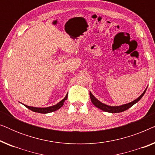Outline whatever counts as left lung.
Masks as SVG:
<instances>
[{"instance_id":"left-lung-1","label":"left lung","mask_w":155,"mask_h":155,"mask_svg":"<svg viewBox=\"0 0 155 155\" xmlns=\"http://www.w3.org/2000/svg\"><path fill=\"white\" fill-rule=\"evenodd\" d=\"M147 88H146L145 90L143 92V94H142L138 98L135 99L134 101H131L130 103L125 104H123L120 106H116V107H112V106H109V105L105 104L104 103H101L100 101H99L98 99H97L96 97H95L94 95L91 93V92H90V99L92 104L95 106V107L98 108V109H100L104 111L109 112V113H120V112L126 111L127 109H128L129 108H130L132 106L134 105L135 104H136L137 101H139L140 99L142 97H143V95L145 94L146 90H147Z\"/></svg>"}]
</instances>
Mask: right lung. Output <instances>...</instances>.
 <instances>
[{
	"instance_id": "right-lung-1",
	"label": "right lung",
	"mask_w": 155,
	"mask_h": 155,
	"mask_svg": "<svg viewBox=\"0 0 155 155\" xmlns=\"http://www.w3.org/2000/svg\"><path fill=\"white\" fill-rule=\"evenodd\" d=\"M68 98V94H66V96L65 97V98L62 99L60 102L57 103L56 104H55L54 106H51V107H45V108H40V107H29V106H27L25 105L27 108H28L29 109H30L31 111H32L34 112H37V113H41V114H48V113H51V112H54L56 110H58L60 109V108L62 107L63 105V103L65 102V101Z\"/></svg>"
}]
</instances>
